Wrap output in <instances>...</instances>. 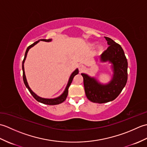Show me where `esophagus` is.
Returning a JSON list of instances; mask_svg holds the SVG:
<instances>
[{
    "label": "esophagus",
    "instance_id": "esophagus-1",
    "mask_svg": "<svg viewBox=\"0 0 147 147\" xmlns=\"http://www.w3.org/2000/svg\"><path fill=\"white\" fill-rule=\"evenodd\" d=\"M84 69H85V66H84L83 65H79V70L80 71H83Z\"/></svg>",
    "mask_w": 147,
    "mask_h": 147
}]
</instances>
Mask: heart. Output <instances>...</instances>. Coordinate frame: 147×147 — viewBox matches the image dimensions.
Instances as JSON below:
<instances>
[{"label": "heart", "instance_id": "1", "mask_svg": "<svg viewBox=\"0 0 147 147\" xmlns=\"http://www.w3.org/2000/svg\"><path fill=\"white\" fill-rule=\"evenodd\" d=\"M100 49H103V47H102V46H100Z\"/></svg>", "mask_w": 147, "mask_h": 147}]
</instances>
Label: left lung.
Returning a JSON list of instances; mask_svg holds the SVG:
<instances>
[{"label": "left lung", "mask_w": 147, "mask_h": 147, "mask_svg": "<svg viewBox=\"0 0 147 147\" xmlns=\"http://www.w3.org/2000/svg\"><path fill=\"white\" fill-rule=\"evenodd\" d=\"M109 47L100 55L102 62L112 64L113 78L107 85H101L94 78L82 73L86 96L92 102L103 104L114 100L120 94L127 80V61L121 46L105 36Z\"/></svg>", "instance_id": "8db88e82"}]
</instances>
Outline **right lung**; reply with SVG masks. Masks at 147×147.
I'll list each match as a JSON object with an SVG mask.
<instances>
[{
	"label": "right lung",
	"instance_id": "obj_1",
	"mask_svg": "<svg viewBox=\"0 0 147 147\" xmlns=\"http://www.w3.org/2000/svg\"><path fill=\"white\" fill-rule=\"evenodd\" d=\"M40 40H41V41H45V42H51L52 40L51 39H48V40H47V39H41V40H39L38 41H36L35 43H33V44L30 45L29 47H28V48H27L26 51V52H25V55H24V59H23V63H22V69H23V82H24V85H25V86H26V88H28V90H29V92H30L31 94L32 95V96L37 101L40 102V103H42V104H47V105H57V104H61V103L63 102L66 99L67 94H68V88H69V87L71 83L72 82V81H73V78L74 77V76L76 75V74H78V69H76L75 71L73 72V73L71 74V76L69 78V82H68V83H67V85L66 88H65L64 93H62V94L60 96H59V97L55 98L48 99V98H41V97H40V96H38V95H36L35 93H34L32 91V90L30 89V88L29 86H28V83H27L26 76H25V73H24V61H25V59H26V55H27V53H28V52L29 49L30 48H32V47H33L35 45H36V43L40 41Z\"/></svg>",
	"mask_w": 147,
	"mask_h": 147
}]
</instances>
